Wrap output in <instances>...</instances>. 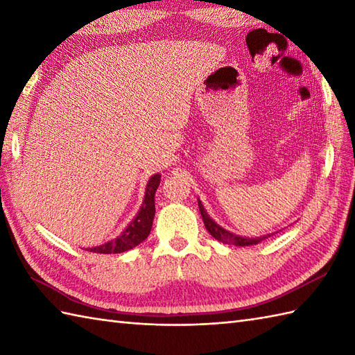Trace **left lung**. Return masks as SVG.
I'll return each instance as SVG.
<instances>
[{
  "label": "left lung",
  "instance_id": "left-lung-1",
  "mask_svg": "<svg viewBox=\"0 0 355 355\" xmlns=\"http://www.w3.org/2000/svg\"><path fill=\"white\" fill-rule=\"evenodd\" d=\"M198 207H200L202 221H205V225H206L207 232H209L210 235H212L215 239L221 241V243H224V244H233V245H241V247H244V245H256V244L262 243L263 239L270 236V235L262 236V238H243V236H238V235H235V233H230L229 230L223 229L221 225H218V224L212 220V218H210V216L207 215L205 207H202V205H201V201H198Z\"/></svg>",
  "mask_w": 355,
  "mask_h": 355
}]
</instances>
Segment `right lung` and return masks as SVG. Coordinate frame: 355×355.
I'll return each mask as SVG.
<instances>
[{
    "instance_id": "add662e5",
    "label": "right lung",
    "mask_w": 355,
    "mask_h": 355,
    "mask_svg": "<svg viewBox=\"0 0 355 355\" xmlns=\"http://www.w3.org/2000/svg\"><path fill=\"white\" fill-rule=\"evenodd\" d=\"M160 178H162L160 173H155V175L149 178L143 206L140 207L137 216H135L131 221V224L128 225L122 235L117 236L116 239H111L107 244L87 248V250L93 253H103V254L122 253L126 250H131V248H134L135 245L143 243V241L148 238L150 229H153V220L155 215L154 197H155L157 187L160 184Z\"/></svg>"
}]
</instances>
